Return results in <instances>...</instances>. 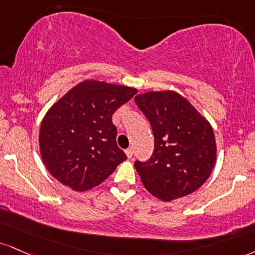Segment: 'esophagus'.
Segmentation results:
<instances>
[{
	"label": "esophagus",
	"instance_id": "esophagus-1",
	"mask_svg": "<svg viewBox=\"0 0 255 255\" xmlns=\"http://www.w3.org/2000/svg\"><path fill=\"white\" fill-rule=\"evenodd\" d=\"M133 153H134V149H133V148H128V149H126V155H127L128 158H131V157H133Z\"/></svg>",
	"mask_w": 255,
	"mask_h": 255
}]
</instances>
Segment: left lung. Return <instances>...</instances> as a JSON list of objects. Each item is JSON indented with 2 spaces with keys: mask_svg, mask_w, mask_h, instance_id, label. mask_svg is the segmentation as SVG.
I'll use <instances>...</instances> for the list:
<instances>
[{
  "mask_svg": "<svg viewBox=\"0 0 255 255\" xmlns=\"http://www.w3.org/2000/svg\"><path fill=\"white\" fill-rule=\"evenodd\" d=\"M134 100L154 134L151 159L134 164L143 186L164 202L192 194L209 178L216 162L209 121L172 90L147 91Z\"/></svg>",
  "mask_w": 255,
  "mask_h": 255,
  "instance_id": "obj_1",
  "label": "left lung"
}]
</instances>
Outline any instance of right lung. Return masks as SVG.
Masks as SVG:
<instances>
[{"label":"right lung","instance_id":"add662e5","mask_svg":"<svg viewBox=\"0 0 255 255\" xmlns=\"http://www.w3.org/2000/svg\"><path fill=\"white\" fill-rule=\"evenodd\" d=\"M137 93L135 88L85 79L47 110L40 126L44 165L73 191L100 185L125 161L112 118Z\"/></svg>","mask_w":255,"mask_h":255}]
</instances>
